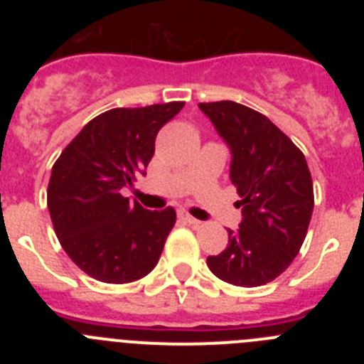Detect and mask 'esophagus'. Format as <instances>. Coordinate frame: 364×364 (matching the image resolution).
<instances>
[{
    "label": "esophagus",
    "mask_w": 364,
    "mask_h": 364,
    "mask_svg": "<svg viewBox=\"0 0 364 364\" xmlns=\"http://www.w3.org/2000/svg\"><path fill=\"white\" fill-rule=\"evenodd\" d=\"M180 217L184 218L186 222H188V224H191V226H198V224H200V220H197V218L195 217H191V215L188 213V211H180Z\"/></svg>",
    "instance_id": "esophagus-1"
}]
</instances>
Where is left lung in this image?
I'll list each match as a JSON object with an SVG mask.
<instances>
[{
  "label": "left lung",
  "instance_id": "1",
  "mask_svg": "<svg viewBox=\"0 0 364 364\" xmlns=\"http://www.w3.org/2000/svg\"><path fill=\"white\" fill-rule=\"evenodd\" d=\"M231 151L230 178L242 208L228 247L208 257L222 281L255 288L277 279L301 250L314 211L306 159L264 114L237 102L198 104Z\"/></svg>",
  "mask_w": 364,
  "mask_h": 364
}]
</instances>
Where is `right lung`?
Returning <instances> with one entry per match:
<instances>
[{"label": "right lung", "instance_id": "add662e5", "mask_svg": "<svg viewBox=\"0 0 364 364\" xmlns=\"http://www.w3.org/2000/svg\"><path fill=\"white\" fill-rule=\"evenodd\" d=\"M184 102L111 109L92 118L53 166L47 205L56 237L82 272L109 284L146 277L176 213L149 211L120 189L146 175L154 138Z\"/></svg>", "mask_w": 364, "mask_h": 364}]
</instances>
